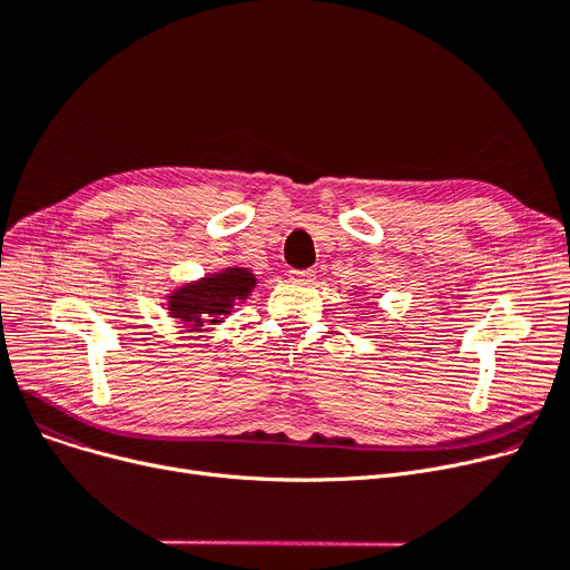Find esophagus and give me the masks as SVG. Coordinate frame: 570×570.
Returning a JSON list of instances; mask_svg holds the SVG:
<instances>
[{
    "label": "esophagus",
    "mask_w": 570,
    "mask_h": 570,
    "mask_svg": "<svg viewBox=\"0 0 570 570\" xmlns=\"http://www.w3.org/2000/svg\"><path fill=\"white\" fill-rule=\"evenodd\" d=\"M288 279H291L293 284H314L316 269H312V267H307V269H291Z\"/></svg>",
    "instance_id": "esophagus-1"
}]
</instances>
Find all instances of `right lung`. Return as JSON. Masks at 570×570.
<instances>
[{
    "mask_svg": "<svg viewBox=\"0 0 570 570\" xmlns=\"http://www.w3.org/2000/svg\"><path fill=\"white\" fill-rule=\"evenodd\" d=\"M254 286V275L243 267L224 269L198 284L179 288L170 297V314L175 318L191 321L196 327L203 323H217L226 316L235 301H243Z\"/></svg>",
    "mask_w": 570,
    "mask_h": 570,
    "instance_id": "1",
    "label": "right lung"
}]
</instances>
